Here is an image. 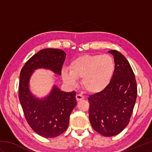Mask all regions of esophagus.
Listing matches in <instances>:
<instances>
[{"label":"esophagus","instance_id":"obj_1","mask_svg":"<svg viewBox=\"0 0 152 152\" xmlns=\"http://www.w3.org/2000/svg\"><path fill=\"white\" fill-rule=\"evenodd\" d=\"M76 98L77 101H82V100H83V99H84V96L82 95L78 94V95H76Z\"/></svg>","mask_w":152,"mask_h":152}]
</instances>
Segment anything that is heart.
I'll list each match as a JSON object with an SVG mask.
<instances>
[{
  "label": "heart",
  "instance_id": "obj_1",
  "mask_svg": "<svg viewBox=\"0 0 152 152\" xmlns=\"http://www.w3.org/2000/svg\"><path fill=\"white\" fill-rule=\"evenodd\" d=\"M114 59L108 54L85 55L74 59L69 71L63 69L62 78L68 84L76 86V79L82 78V86L91 93H100L108 88L115 72Z\"/></svg>",
  "mask_w": 152,
  "mask_h": 152
}]
</instances>
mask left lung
I'll use <instances>...</instances> for the list:
<instances>
[{
  "label": "left lung",
  "mask_w": 152,
  "mask_h": 152,
  "mask_svg": "<svg viewBox=\"0 0 152 152\" xmlns=\"http://www.w3.org/2000/svg\"><path fill=\"white\" fill-rule=\"evenodd\" d=\"M114 58L115 72L110 84L90 95L89 117L93 129L105 137L120 133L127 127L136 102L137 86L133 69L124 55L108 51Z\"/></svg>",
  "instance_id": "8db88e82"
}]
</instances>
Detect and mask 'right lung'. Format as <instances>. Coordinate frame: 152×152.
<instances>
[{"label": "right lung", "mask_w": 152, "mask_h": 152, "mask_svg": "<svg viewBox=\"0 0 152 152\" xmlns=\"http://www.w3.org/2000/svg\"><path fill=\"white\" fill-rule=\"evenodd\" d=\"M65 58L66 53L61 50H42L27 61L20 72L19 99L25 119L35 133L45 138L56 137L66 130L70 115L77 104L76 93L61 91L53 85L49 94L40 99L31 91L30 80L38 69L50 70L61 76Z\"/></svg>", "instance_id": "obj_1"}]
</instances>
